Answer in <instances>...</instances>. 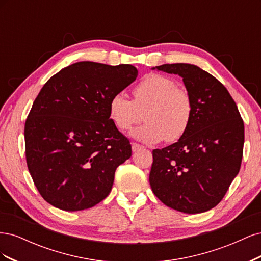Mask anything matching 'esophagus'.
Here are the masks:
<instances>
[{"label":"esophagus","mask_w":261,"mask_h":261,"mask_svg":"<svg viewBox=\"0 0 261 261\" xmlns=\"http://www.w3.org/2000/svg\"><path fill=\"white\" fill-rule=\"evenodd\" d=\"M143 148H144V147L141 146V145H139V144H136V143H133V144H132V149H133L134 152L139 151V150L143 149Z\"/></svg>","instance_id":"34e87169"}]
</instances>
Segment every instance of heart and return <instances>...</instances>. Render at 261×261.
Returning <instances> with one entry per match:
<instances>
[{
	"mask_svg": "<svg viewBox=\"0 0 261 261\" xmlns=\"http://www.w3.org/2000/svg\"><path fill=\"white\" fill-rule=\"evenodd\" d=\"M133 100L115 93L109 102V114L117 129L129 130L143 120L146 123L132 133L146 144L175 143L185 135L194 116L189 92L177 87L170 77L160 74L145 76L133 89Z\"/></svg>",
	"mask_w": 261,
	"mask_h": 261,
	"instance_id": "1",
	"label": "heart"
}]
</instances>
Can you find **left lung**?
I'll use <instances>...</instances> for the list:
<instances>
[{
	"instance_id": "8db88e82",
	"label": "left lung",
	"mask_w": 261,
	"mask_h": 261,
	"mask_svg": "<svg viewBox=\"0 0 261 261\" xmlns=\"http://www.w3.org/2000/svg\"><path fill=\"white\" fill-rule=\"evenodd\" d=\"M155 68L183 78L194 102V116L177 143L152 151L150 186L172 209L208 211L223 199L240 172L243 118L227 89L206 70L185 63Z\"/></svg>"
}]
</instances>
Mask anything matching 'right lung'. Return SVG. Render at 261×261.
<instances>
[{"mask_svg":"<svg viewBox=\"0 0 261 261\" xmlns=\"http://www.w3.org/2000/svg\"><path fill=\"white\" fill-rule=\"evenodd\" d=\"M129 64L78 62L44 84L25 124L27 167L42 198L65 211L91 208L110 194L129 140L115 127L109 102L136 80Z\"/></svg>","mask_w":261,"mask_h":261,"instance_id":"obj_1","label":"right lung"}]
</instances>
